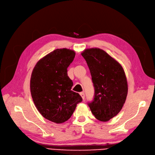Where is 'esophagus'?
Returning <instances> with one entry per match:
<instances>
[{"label": "esophagus", "instance_id": "esophagus-1", "mask_svg": "<svg viewBox=\"0 0 155 155\" xmlns=\"http://www.w3.org/2000/svg\"><path fill=\"white\" fill-rule=\"evenodd\" d=\"M79 94H80L81 95V97L83 98V100H84V99H85V93H84V92H80V93H79Z\"/></svg>", "mask_w": 155, "mask_h": 155}]
</instances>
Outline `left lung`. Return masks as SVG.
Listing matches in <instances>:
<instances>
[{
  "label": "left lung",
  "instance_id": "8db88e82",
  "mask_svg": "<svg viewBox=\"0 0 155 155\" xmlns=\"http://www.w3.org/2000/svg\"><path fill=\"white\" fill-rule=\"evenodd\" d=\"M90 70L94 96L88 105L95 118L109 121L122 109L128 86L120 64L100 48L86 49L81 53Z\"/></svg>",
  "mask_w": 155,
  "mask_h": 155
}]
</instances>
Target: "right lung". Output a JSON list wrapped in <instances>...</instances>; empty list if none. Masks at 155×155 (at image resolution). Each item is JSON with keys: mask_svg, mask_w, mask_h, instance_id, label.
<instances>
[{"mask_svg": "<svg viewBox=\"0 0 155 155\" xmlns=\"http://www.w3.org/2000/svg\"><path fill=\"white\" fill-rule=\"evenodd\" d=\"M75 55L70 49H56L41 59L31 73L30 91L34 104L44 118L56 124L67 121L83 100L71 91L73 82L67 74Z\"/></svg>", "mask_w": 155, "mask_h": 155, "instance_id": "right-lung-1", "label": "right lung"}]
</instances>
